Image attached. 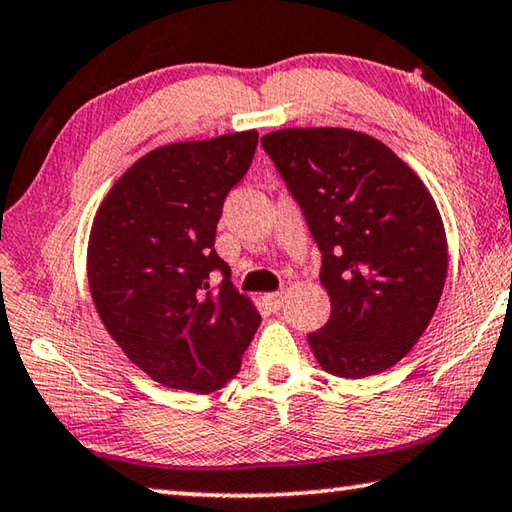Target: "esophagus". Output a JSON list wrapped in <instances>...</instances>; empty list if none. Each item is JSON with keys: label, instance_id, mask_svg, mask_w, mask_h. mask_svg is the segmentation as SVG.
<instances>
[{"label": "esophagus", "instance_id": "esophagus-1", "mask_svg": "<svg viewBox=\"0 0 512 512\" xmlns=\"http://www.w3.org/2000/svg\"><path fill=\"white\" fill-rule=\"evenodd\" d=\"M263 301H265V306L270 308V310H279V308L283 306V301H285V294H283V292H272V294H265Z\"/></svg>", "mask_w": 512, "mask_h": 512}]
</instances>
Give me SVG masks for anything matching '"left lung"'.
I'll return each instance as SVG.
<instances>
[{"label": "left lung", "mask_w": 512, "mask_h": 512, "mask_svg": "<svg viewBox=\"0 0 512 512\" xmlns=\"http://www.w3.org/2000/svg\"><path fill=\"white\" fill-rule=\"evenodd\" d=\"M321 249L328 324L308 335L321 369L360 380L396 366L425 333L447 276L432 193L382 141L346 128L261 139Z\"/></svg>", "instance_id": "obj_1"}]
</instances>
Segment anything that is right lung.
<instances>
[{"mask_svg":"<svg viewBox=\"0 0 512 512\" xmlns=\"http://www.w3.org/2000/svg\"><path fill=\"white\" fill-rule=\"evenodd\" d=\"M256 143L258 132L245 130L150 150L94 215L87 281L98 317L128 360L168 389H220L261 324L213 249L224 197ZM213 269L225 276L218 291Z\"/></svg>","mask_w":512,"mask_h":512,"instance_id":"1","label":"right lung"}]
</instances>
